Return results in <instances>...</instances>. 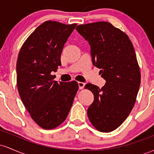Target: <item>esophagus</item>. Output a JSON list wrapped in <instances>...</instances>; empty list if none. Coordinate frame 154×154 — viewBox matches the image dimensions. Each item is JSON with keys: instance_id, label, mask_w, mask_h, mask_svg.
<instances>
[{"instance_id": "esophagus-1", "label": "esophagus", "mask_w": 154, "mask_h": 154, "mask_svg": "<svg viewBox=\"0 0 154 154\" xmlns=\"http://www.w3.org/2000/svg\"><path fill=\"white\" fill-rule=\"evenodd\" d=\"M78 85H79V88L80 90H82L84 88L85 85V83L84 82H78Z\"/></svg>"}]
</instances>
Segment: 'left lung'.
I'll return each mask as SVG.
<instances>
[{
    "instance_id": "obj_1",
    "label": "left lung",
    "mask_w": 154,
    "mask_h": 154,
    "mask_svg": "<svg viewBox=\"0 0 154 154\" xmlns=\"http://www.w3.org/2000/svg\"><path fill=\"white\" fill-rule=\"evenodd\" d=\"M76 30L89 43L93 64L100 69L106 82L101 88L91 83L85 86L94 95L88 118L99 131L111 132L129 116L139 91L140 72L135 49L128 35L109 22L81 24Z\"/></svg>"
}]
</instances>
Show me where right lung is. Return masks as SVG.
Instances as JSON below:
<instances>
[{"label": "right lung", "instance_id": "obj_1", "mask_svg": "<svg viewBox=\"0 0 154 154\" xmlns=\"http://www.w3.org/2000/svg\"><path fill=\"white\" fill-rule=\"evenodd\" d=\"M77 24L47 21L23 44L17 63V88L24 106L40 127L51 130L66 119L78 84L54 80L61 54Z\"/></svg>", "mask_w": 154, "mask_h": 154}]
</instances>
